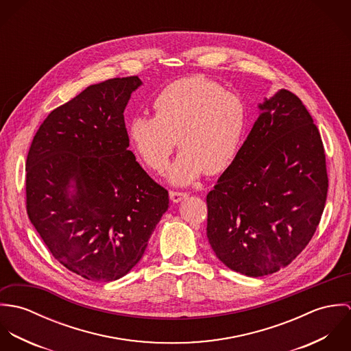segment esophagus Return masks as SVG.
Wrapping results in <instances>:
<instances>
[{"label": "esophagus", "instance_id": "esophagus-1", "mask_svg": "<svg viewBox=\"0 0 351 351\" xmlns=\"http://www.w3.org/2000/svg\"><path fill=\"white\" fill-rule=\"evenodd\" d=\"M186 197H188L186 192H178V191H171L170 192V199L174 202H180V201L184 200Z\"/></svg>", "mask_w": 351, "mask_h": 351}]
</instances>
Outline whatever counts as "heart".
<instances>
[{
    "label": "heart",
    "mask_w": 351,
    "mask_h": 351,
    "mask_svg": "<svg viewBox=\"0 0 351 351\" xmlns=\"http://www.w3.org/2000/svg\"><path fill=\"white\" fill-rule=\"evenodd\" d=\"M249 121L245 100L202 75L167 85L152 101V117L136 116L128 139L145 165L159 173L176 149H182L169 169L173 184L186 185L228 169L242 147Z\"/></svg>",
    "instance_id": "heart-1"
}]
</instances>
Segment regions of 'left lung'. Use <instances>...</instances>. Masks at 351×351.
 Returning <instances> with one entry per match:
<instances>
[{"label":"left lung","instance_id":"8db88e82","mask_svg":"<svg viewBox=\"0 0 351 351\" xmlns=\"http://www.w3.org/2000/svg\"><path fill=\"white\" fill-rule=\"evenodd\" d=\"M232 165L206 195V237L231 270L262 277L288 266L312 239L327 199L320 132L300 99L280 90Z\"/></svg>","mask_w":351,"mask_h":351}]
</instances>
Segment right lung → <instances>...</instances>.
I'll list each match as a JSON object with an SVG mask.
<instances>
[{"instance_id":"obj_1","label":"right lung","mask_w":351,"mask_h":351,"mask_svg":"<svg viewBox=\"0 0 351 351\" xmlns=\"http://www.w3.org/2000/svg\"><path fill=\"white\" fill-rule=\"evenodd\" d=\"M141 84L132 75L86 88L51 112L28 151V217L52 256L90 281L127 274L169 208V192L128 150L124 109Z\"/></svg>"}]
</instances>
